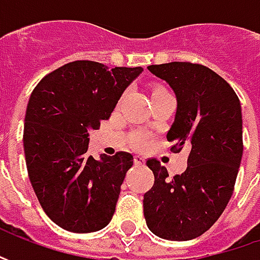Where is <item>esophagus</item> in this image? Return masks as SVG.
Masks as SVG:
<instances>
[{
  "label": "esophagus",
  "mask_w": 260,
  "mask_h": 260,
  "mask_svg": "<svg viewBox=\"0 0 260 260\" xmlns=\"http://www.w3.org/2000/svg\"><path fill=\"white\" fill-rule=\"evenodd\" d=\"M135 164L136 165H143L145 164V159L142 157V156H135Z\"/></svg>",
  "instance_id": "obj_1"
}]
</instances>
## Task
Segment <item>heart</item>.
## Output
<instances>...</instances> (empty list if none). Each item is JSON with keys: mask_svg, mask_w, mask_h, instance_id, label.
<instances>
[{"mask_svg": "<svg viewBox=\"0 0 260 260\" xmlns=\"http://www.w3.org/2000/svg\"><path fill=\"white\" fill-rule=\"evenodd\" d=\"M133 145L136 146V147H143V146L147 143V137H146L145 135H142V133H136V135H133Z\"/></svg>", "mask_w": 260, "mask_h": 260, "instance_id": "heart-1", "label": "heart"}]
</instances>
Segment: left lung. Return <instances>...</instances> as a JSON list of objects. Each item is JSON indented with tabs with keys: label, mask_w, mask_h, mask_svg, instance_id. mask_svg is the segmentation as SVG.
<instances>
[{
	"label": "left lung",
	"mask_w": 260,
	"mask_h": 260,
	"mask_svg": "<svg viewBox=\"0 0 260 260\" xmlns=\"http://www.w3.org/2000/svg\"><path fill=\"white\" fill-rule=\"evenodd\" d=\"M176 94L178 110L168 132L171 152L189 149L185 172L169 178L157 159L146 165L155 175L143 197L146 223L156 236L185 242L218 220L235 191L243 155L242 108L235 89L210 68L191 62L150 65Z\"/></svg>",
	"instance_id": "obj_1"
}]
</instances>
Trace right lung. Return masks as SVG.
Segmentation results:
<instances>
[{
  "mask_svg": "<svg viewBox=\"0 0 260 260\" xmlns=\"http://www.w3.org/2000/svg\"><path fill=\"white\" fill-rule=\"evenodd\" d=\"M142 68L75 60L36 85L24 118L27 172L47 217L74 233L110 223L133 155L117 152L96 160L88 152V128L108 120L121 94Z\"/></svg>",
  "mask_w": 260,
  "mask_h": 260,
  "instance_id": "add662e5",
  "label": "right lung"
}]
</instances>
